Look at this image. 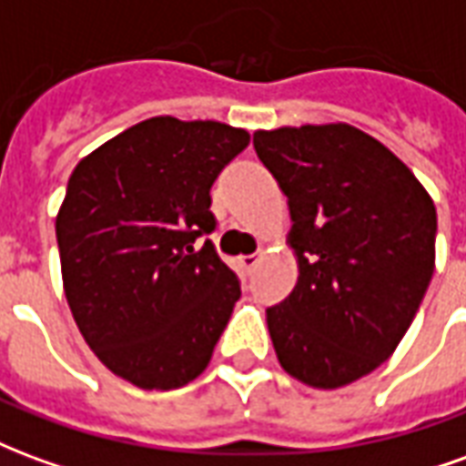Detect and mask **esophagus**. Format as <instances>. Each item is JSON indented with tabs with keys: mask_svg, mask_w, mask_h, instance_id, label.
I'll return each mask as SVG.
<instances>
[{
	"mask_svg": "<svg viewBox=\"0 0 466 466\" xmlns=\"http://www.w3.org/2000/svg\"><path fill=\"white\" fill-rule=\"evenodd\" d=\"M257 264H259V254H244V257H239V267H242L244 272H252Z\"/></svg>",
	"mask_w": 466,
	"mask_h": 466,
	"instance_id": "obj_1",
	"label": "esophagus"
}]
</instances>
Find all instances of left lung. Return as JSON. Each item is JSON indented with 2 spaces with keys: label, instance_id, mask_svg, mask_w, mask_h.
I'll return each mask as SVG.
<instances>
[{
  "label": "left lung",
  "instance_id": "8db88e82",
  "mask_svg": "<svg viewBox=\"0 0 466 466\" xmlns=\"http://www.w3.org/2000/svg\"><path fill=\"white\" fill-rule=\"evenodd\" d=\"M287 194L299 279L267 309L279 364L337 390L390 360L434 272L437 209L394 154L350 124L254 134Z\"/></svg>",
  "mask_w": 466,
  "mask_h": 466
}]
</instances>
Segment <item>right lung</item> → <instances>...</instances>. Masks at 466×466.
<instances>
[{
	"label": "right lung",
	"mask_w": 466,
	"mask_h": 466,
	"mask_svg": "<svg viewBox=\"0 0 466 466\" xmlns=\"http://www.w3.org/2000/svg\"><path fill=\"white\" fill-rule=\"evenodd\" d=\"M222 122L152 116L76 164L56 244L79 332L116 377L174 390L199 377L239 299L212 239V184L247 149Z\"/></svg>",
	"instance_id": "right-lung-1"
}]
</instances>
